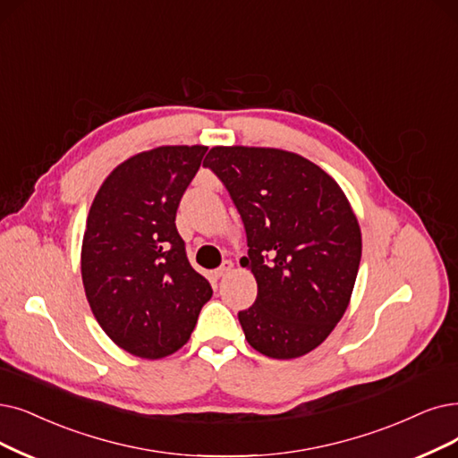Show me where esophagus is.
I'll use <instances>...</instances> for the list:
<instances>
[{
    "label": "esophagus",
    "instance_id": "34e87169",
    "mask_svg": "<svg viewBox=\"0 0 458 458\" xmlns=\"http://www.w3.org/2000/svg\"><path fill=\"white\" fill-rule=\"evenodd\" d=\"M233 268V261H229V259H225L222 265H219V268H216V278H224L225 274L229 272Z\"/></svg>",
    "mask_w": 458,
    "mask_h": 458
}]
</instances>
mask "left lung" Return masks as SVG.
I'll use <instances>...</instances> for the list:
<instances>
[{
	"label": "left lung",
	"instance_id": "obj_1",
	"mask_svg": "<svg viewBox=\"0 0 458 458\" xmlns=\"http://www.w3.org/2000/svg\"><path fill=\"white\" fill-rule=\"evenodd\" d=\"M203 167L225 186L246 229L258 299L239 312L248 344L272 359L306 355L342 319L360 263V229L316 163L276 148L214 146Z\"/></svg>",
	"mask_w": 458,
	"mask_h": 458
}]
</instances>
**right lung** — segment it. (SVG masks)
Instances as JSON below:
<instances>
[{
    "instance_id": "right-lung-1",
    "label": "right lung",
    "mask_w": 458,
    "mask_h": 458,
    "mask_svg": "<svg viewBox=\"0 0 458 458\" xmlns=\"http://www.w3.org/2000/svg\"><path fill=\"white\" fill-rule=\"evenodd\" d=\"M207 146H159L106 176L82 241V284L98 323L127 353L161 359L184 345L212 287L176 231L180 199Z\"/></svg>"
}]
</instances>
